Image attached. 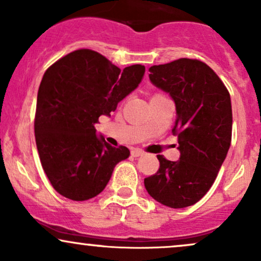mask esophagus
Instances as JSON below:
<instances>
[{"label":"esophagus","instance_id":"esophagus-1","mask_svg":"<svg viewBox=\"0 0 261 261\" xmlns=\"http://www.w3.org/2000/svg\"><path fill=\"white\" fill-rule=\"evenodd\" d=\"M142 154H143V151L140 148H134L133 151H131V155H133V157H140V155Z\"/></svg>","mask_w":261,"mask_h":261}]
</instances>
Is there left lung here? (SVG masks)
Wrapping results in <instances>:
<instances>
[{
  "label": "left lung",
  "mask_w": 261,
  "mask_h": 261,
  "mask_svg": "<svg viewBox=\"0 0 261 261\" xmlns=\"http://www.w3.org/2000/svg\"><path fill=\"white\" fill-rule=\"evenodd\" d=\"M149 81L175 103L172 133L178 136V161L157 155L160 169L145 179L155 201L172 208L194 205L210 190L232 140L229 93L211 67L179 59L149 67Z\"/></svg>",
  "instance_id": "obj_1"
}]
</instances>
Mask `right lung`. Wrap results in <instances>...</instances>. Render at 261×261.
Instances as JSON below:
<instances>
[{"label":"right lung","instance_id":"1","mask_svg":"<svg viewBox=\"0 0 261 261\" xmlns=\"http://www.w3.org/2000/svg\"><path fill=\"white\" fill-rule=\"evenodd\" d=\"M145 66L120 70L99 53L81 49L50 66L38 91L34 133L41 166L62 196L85 201L104 190L130 151L98 136L95 124L139 87Z\"/></svg>","mask_w":261,"mask_h":261}]
</instances>
